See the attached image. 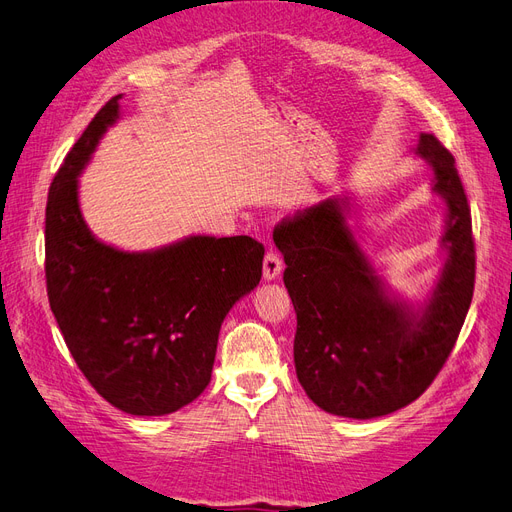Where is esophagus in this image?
Masks as SVG:
<instances>
[{"label":"esophagus","mask_w":512,"mask_h":512,"mask_svg":"<svg viewBox=\"0 0 512 512\" xmlns=\"http://www.w3.org/2000/svg\"><path fill=\"white\" fill-rule=\"evenodd\" d=\"M282 269H284L282 256L273 252V250H269L265 254V262H262V275H265V280H275V277H280Z\"/></svg>","instance_id":"34e87169"}]
</instances>
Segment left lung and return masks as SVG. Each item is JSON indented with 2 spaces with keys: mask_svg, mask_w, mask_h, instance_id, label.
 Masks as SVG:
<instances>
[{
  "mask_svg": "<svg viewBox=\"0 0 512 512\" xmlns=\"http://www.w3.org/2000/svg\"><path fill=\"white\" fill-rule=\"evenodd\" d=\"M433 190L448 207L440 282L423 309L389 297L346 224V200L329 198L284 218L273 241L297 312L294 367L324 412L374 418L421 397L451 356L472 303V215L455 158L433 134L418 136Z\"/></svg>",
  "mask_w": 512,
  "mask_h": 512,
  "instance_id": "1",
  "label": "left lung"
}]
</instances>
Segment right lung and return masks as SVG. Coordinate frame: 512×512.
<instances>
[{
  "label": "right lung",
  "mask_w": 512,
  "mask_h": 512,
  "mask_svg": "<svg viewBox=\"0 0 512 512\" xmlns=\"http://www.w3.org/2000/svg\"><path fill=\"white\" fill-rule=\"evenodd\" d=\"M121 94L74 143L49 190L44 273L49 303L72 359L115 408L162 416L207 389L220 327L262 275L252 237H188L151 252H121L91 235L79 209V175Z\"/></svg>",
  "instance_id": "1"
}]
</instances>
